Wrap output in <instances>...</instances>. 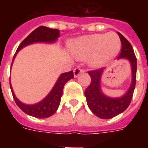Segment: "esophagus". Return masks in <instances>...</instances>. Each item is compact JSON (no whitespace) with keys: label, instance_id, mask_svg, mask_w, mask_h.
<instances>
[{"label":"esophagus","instance_id":"obj_1","mask_svg":"<svg viewBox=\"0 0 148 148\" xmlns=\"http://www.w3.org/2000/svg\"><path fill=\"white\" fill-rule=\"evenodd\" d=\"M84 70H82V69H81L80 67H76L75 69L74 70V77H77L79 74L82 73V72H83Z\"/></svg>","mask_w":148,"mask_h":148}]
</instances>
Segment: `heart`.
Wrapping results in <instances>:
<instances>
[{
	"instance_id": "b5f03b06",
	"label": "heart",
	"mask_w": 148,
	"mask_h": 148,
	"mask_svg": "<svg viewBox=\"0 0 148 148\" xmlns=\"http://www.w3.org/2000/svg\"><path fill=\"white\" fill-rule=\"evenodd\" d=\"M120 37L115 32L82 36L70 43L71 53L78 59L89 58L93 67H101L114 58L121 50Z\"/></svg>"
}]
</instances>
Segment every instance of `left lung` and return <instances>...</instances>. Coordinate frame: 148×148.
Instances as JSON below:
<instances>
[{
    "label": "left lung",
    "mask_w": 148,
    "mask_h": 148,
    "mask_svg": "<svg viewBox=\"0 0 148 148\" xmlns=\"http://www.w3.org/2000/svg\"><path fill=\"white\" fill-rule=\"evenodd\" d=\"M121 41V51L119 58L127 59L132 69V83L124 96L117 98H112L106 96L101 90V78L104 69H97L88 71L91 77V82L85 91L87 105L93 114L101 119H110L121 114L126 110L130 105L133 96L136 82L137 60L131 43L120 32H118Z\"/></svg>",
    "instance_id": "1"
}]
</instances>
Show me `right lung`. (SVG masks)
Returning a JSON list of instances; mask_svg holds the SVG:
<instances>
[{
  "label": "right lung",
  "mask_w": 148,
  "mask_h": 148,
  "mask_svg": "<svg viewBox=\"0 0 148 148\" xmlns=\"http://www.w3.org/2000/svg\"><path fill=\"white\" fill-rule=\"evenodd\" d=\"M58 37H59V30L58 29H52L45 26H40L37 27L36 29H35L30 35H28L19 45L15 53L12 62L14 61V58L18 51L24 47L34 42H49V43L55 42ZM71 78H74L73 71H69L66 73L62 74L48 95L41 101L35 105H25L20 101L15 95L11 86V82H10V88L15 102L16 103L18 107L22 111L24 112L26 114L34 117L40 118V119L47 118L52 116L57 111L58 106L60 105L63 87L65 84L69 80H71Z\"/></svg>",
  "instance_id": "1"
}]
</instances>
